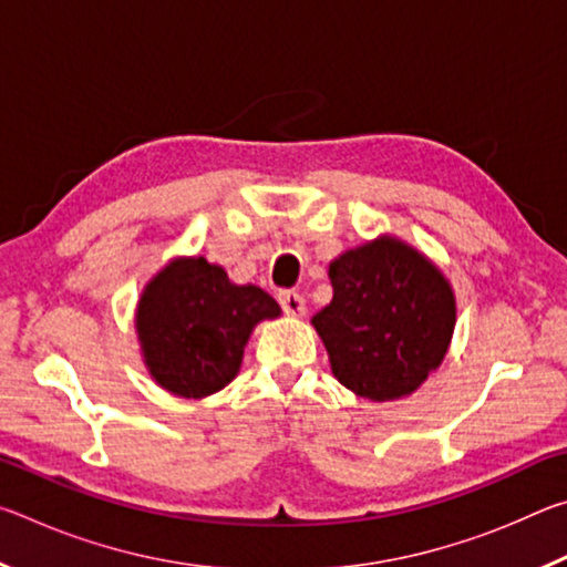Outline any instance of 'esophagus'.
<instances>
[{"mask_svg":"<svg viewBox=\"0 0 567 567\" xmlns=\"http://www.w3.org/2000/svg\"><path fill=\"white\" fill-rule=\"evenodd\" d=\"M277 300H280L282 310L287 315H302L305 312V300L297 290H280V292H277Z\"/></svg>","mask_w":567,"mask_h":567,"instance_id":"esophagus-1","label":"esophagus"}]
</instances>
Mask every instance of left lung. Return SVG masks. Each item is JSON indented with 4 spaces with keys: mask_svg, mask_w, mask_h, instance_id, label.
I'll return each mask as SVG.
<instances>
[{
    "mask_svg": "<svg viewBox=\"0 0 567 567\" xmlns=\"http://www.w3.org/2000/svg\"><path fill=\"white\" fill-rule=\"evenodd\" d=\"M332 302L312 324L344 388L370 400L410 395L443 362L455 297L433 262L382 237L330 265Z\"/></svg>",
    "mask_w": 567,
    "mask_h": 567,
    "instance_id": "1",
    "label": "left lung"
}]
</instances>
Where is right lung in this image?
Masks as SVG:
<instances>
[{"label":"right lung","mask_w":567,"mask_h":567,"mask_svg":"<svg viewBox=\"0 0 567 567\" xmlns=\"http://www.w3.org/2000/svg\"><path fill=\"white\" fill-rule=\"evenodd\" d=\"M280 305L255 285H233L205 257L175 260L142 292L137 332L162 388L205 398L237 375L249 332Z\"/></svg>","instance_id":"1"}]
</instances>
